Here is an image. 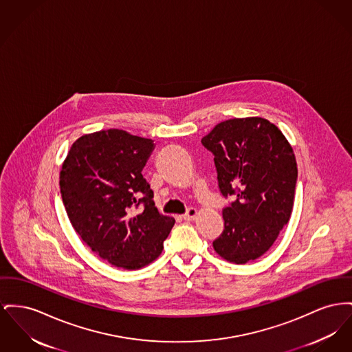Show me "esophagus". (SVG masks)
Segmentation results:
<instances>
[{"mask_svg": "<svg viewBox=\"0 0 352 352\" xmlns=\"http://www.w3.org/2000/svg\"><path fill=\"white\" fill-rule=\"evenodd\" d=\"M197 214H198V211H197L195 208L190 207V208H187L186 212L182 215V218H184L185 221H192V219L197 217Z\"/></svg>", "mask_w": 352, "mask_h": 352, "instance_id": "34e87169", "label": "esophagus"}]
</instances>
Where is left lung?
<instances>
[{"mask_svg": "<svg viewBox=\"0 0 352 352\" xmlns=\"http://www.w3.org/2000/svg\"><path fill=\"white\" fill-rule=\"evenodd\" d=\"M201 142L214 155L222 197L235 198L222 210L225 228L212 248L245 265L262 256L289 222L298 179L292 147L259 117L223 121Z\"/></svg>", "mask_w": 352, "mask_h": 352, "instance_id": "obj_1", "label": "left lung"}]
</instances>
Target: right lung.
<instances>
[{
  "label": "right lung",
  "instance_id": "right-lung-1",
  "mask_svg": "<svg viewBox=\"0 0 352 352\" xmlns=\"http://www.w3.org/2000/svg\"><path fill=\"white\" fill-rule=\"evenodd\" d=\"M154 141L120 129L78 138L60 174L63 206L74 230L100 258L137 270L160 256L174 218L160 214L142 170Z\"/></svg>",
  "mask_w": 352,
  "mask_h": 352
}]
</instances>
